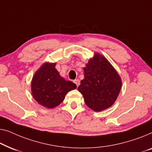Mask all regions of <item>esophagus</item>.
<instances>
[{
    "mask_svg": "<svg viewBox=\"0 0 152 152\" xmlns=\"http://www.w3.org/2000/svg\"><path fill=\"white\" fill-rule=\"evenodd\" d=\"M74 83L76 85L77 87H78L79 85H80V80H79L78 79H76V80H74Z\"/></svg>",
    "mask_w": 152,
    "mask_h": 152,
    "instance_id": "obj_1",
    "label": "esophagus"
}]
</instances>
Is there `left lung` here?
<instances>
[{
	"mask_svg": "<svg viewBox=\"0 0 152 152\" xmlns=\"http://www.w3.org/2000/svg\"><path fill=\"white\" fill-rule=\"evenodd\" d=\"M84 79L78 87L87 107L100 112L112 105L121 89V80L105 58L96 54L84 68Z\"/></svg>",
	"mask_w": 152,
	"mask_h": 152,
	"instance_id": "1",
	"label": "left lung"
}]
</instances>
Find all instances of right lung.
Here are the masks:
<instances>
[{
    "mask_svg": "<svg viewBox=\"0 0 152 152\" xmlns=\"http://www.w3.org/2000/svg\"><path fill=\"white\" fill-rule=\"evenodd\" d=\"M56 63H45L31 80V93L38 103L53 108L63 101L68 91L76 88L72 81H66L55 68Z\"/></svg>",
    "mask_w": 152,
    "mask_h": 152,
    "instance_id": "right-lung-1",
    "label": "right lung"
}]
</instances>
